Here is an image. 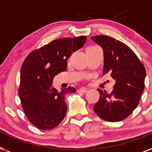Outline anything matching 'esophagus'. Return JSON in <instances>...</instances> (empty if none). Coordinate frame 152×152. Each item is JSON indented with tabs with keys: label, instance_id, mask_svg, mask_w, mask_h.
<instances>
[{
	"label": "esophagus",
	"instance_id": "1",
	"mask_svg": "<svg viewBox=\"0 0 152 152\" xmlns=\"http://www.w3.org/2000/svg\"><path fill=\"white\" fill-rule=\"evenodd\" d=\"M88 90L87 89V88H80V89H79L77 91H78L79 93H86V92H88Z\"/></svg>",
	"mask_w": 152,
	"mask_h": 152
}]
</instances>
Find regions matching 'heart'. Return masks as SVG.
Wrapping results in <instances>:
<instances>
[{
    "label": "heart",
    "instance_id": "1",
    "mask_svg": "<svg viewBox=\"0 0 152 152\" xmlns=\"http://www.w3.org/2000/svg\"><path fill=\"white\" fill-rule=\"evenodd\" d=\"M92 47H96V46H90V47H88V48H92Z\"/></svg>",
    "mask_w": 152,
    "mask_h": 152
}]
</instances>
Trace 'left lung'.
Wrapping results in <instances>:
<instances>
[{
	"mask_svg": "<svg viewBox=\"0 0 152 152\" xmlns=\"http://www.w3.org/2000/svg\"><path fill=\"white\" fill-rule=\"evenodd\" d=\"M91 39L103 50V75L110 74L116 84L108 94L98 89L100 99L94 110L107 122L122 121L128 117L139 104L145 88V68L135 52L122 42L108 36H95Z\"/></svg>",
	"mask_w": 152,
	"mask_h": 152,
	"instance_id": "1",
	"label": "left lung"
}]
</instances>
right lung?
<instances>
[{"mask_svg":"<svg viewBox=\"0 0 152 152\" xmlns=\"http://www.w3.org/2000/svg\"><path fill=\"white\" fill-rule=\"evenodd\" d=\"M86 40V36L58 39L30 52L24 60L19 96L26 117L36 128L52 129L66 115L65 95L76 90L69 87L58 91L52 81L56 75L66 71L67 59Z\"/></svg>","mask_w":152,"mask_h":152,"instance_id":"1","label":"right lung"}]
</instances>
